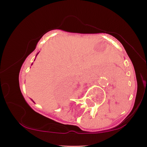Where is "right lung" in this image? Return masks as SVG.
I'll list each match as a JSON object with an SVG mask.
<instances>
[{
  "instance_id": "1",
  "label": "right lung",
  "mask_w": 147,
  "mask_h": 147,
  "mask_svg": "<svg viewBox=\"0 0 147 147\" xmlns=\"http://www.w3.org/2000/svg\"><path fill=\"white\" fill-rule=\"evenodd\" d=\"M38 54H37V55H38Z\"/></svg>"
}]
</instances>
